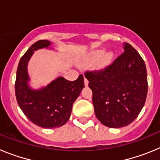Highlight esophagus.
<instances>
[{
    "label": "esophagus",
    "mask_w": 160,
    "mask_h": 160,
    "mask_svg": "<svg viewBox=\"0 0 160 160\" xmlns=\"http://www.w3.org/2000/svg\"><path fill=\"white\" fill-rule=\"evenodd\" d=\"M84 84H85V86H86V87H87V86H88V84H89V81L87 80V78L86 77H84Z\"/></svg>",
    "instance_id": "34e87169"
}]
</instances>
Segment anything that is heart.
Segmentation results:
<instances>
[{"mask_svg":"<svg viewBox=\"0 0 160 160\" xmlns=\"http://www.w3.org/2000/svg\"><path fill=\"white\" fill-rule=\"evenodd\" d=\"M103 53H104L103 50H97V51L93 52V53L90 55V57L88 58V59H87V63L88 65H93L94 64V63H96L101 58L102 56L103 55ZM111 58H112V55H111V53H108V54L106 55L105 57H104V58L102 60L101 64L102 65L108 64V63L111 62Z\"/></svg>","mask_w":160,"mask_h":160,"instance_id":"obj_1","label":"heart"}]
</instances>
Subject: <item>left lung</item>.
I'll return each instance as SVG.
<instances>
[{
	"label": "left lung",
	"instance_id": "obj_1",
	"mask_svg": "<svg viewBox=\"0 0 160 160\" xmlns=\"http://www.w3.org/2000/svg\"><path fill=\"white\" fill-rule=\"evenodd\" d=\"M111 64L87 70L93 92L95 115L111 128L129 125L143 107L148 94V76L143 59L129 43Z\"/></svg>",
	"mask_w": 160,
	"mask_h": 160
}]
</instances>
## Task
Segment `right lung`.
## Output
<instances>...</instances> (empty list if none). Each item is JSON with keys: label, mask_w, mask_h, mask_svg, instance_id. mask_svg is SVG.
<instances>
[{"label": "right lung", "mask_w": 160, "mask_h": 160, "mask_svg": "<svg viewBox=\"0 0 160 160\" xmlns=\"http://www.w3.org/2000/svg\"><path fill=\"white\" fill-rule=\"evenodd\" d=\"M49 45L47 40H39L32 44L20 60L15 82V94L20 108L29 121L43 128L64 125L70 118L73 103L84 87L82 74L75 81L59 77L40 90H32L28 87L29 58L34 50Z\"/></svg>", "instance_id": "obj_1"}]
</instances>
